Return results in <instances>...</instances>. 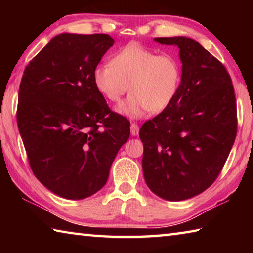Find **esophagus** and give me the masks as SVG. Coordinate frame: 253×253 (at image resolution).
Instances as JSON below:
<instances>
[{"label": "esophagus", "mask_w": 253, "mask_h": 253, "mask_svg": "<svg viewBox=\"0 0 253 253\" xmlns=\"http://www.w3.org/2000/svg\"><path fill=\"white\" fill-rule=\"evenodd\" d=\"M138 132H139L138 125H137L136 123H131L130 124V134L132 136H137V135H138Z\"/></svg>", "instance_id": "esophagus-1"}]
</instances>
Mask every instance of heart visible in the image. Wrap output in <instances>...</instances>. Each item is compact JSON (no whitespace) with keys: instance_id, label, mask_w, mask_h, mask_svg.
Here are the masks:
<instances>
[{"instance_id":"b5f03b06","label":"heart","mask_w":253,"mask_h":253,"mask_svg":"<svg viewBox=\"0 0 253 253\" xmlns=\"http://www.w3.org/2000/svg\"><path fill=\"white\" fill-rule=\"evenodd\" d=\"M92 80L97 90L113 102L121 101L129 85L131 95L117 110L124 116L140 118L172 105L181 87L182 67L174 54H157L131 42L113 55L111 63L97 65Z\"/></svg>"}]
</instances>
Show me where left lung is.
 <instances>
[{
  "label": "left lung",
  "instance_id": "left-lung-1",
  "mask_svg": "<svg viewBox=\"0 0 253 253\" xmlns=\"http://www.w3.org/2000/svg\"><path fill=\"white\" fill-rule=\"evenodd\" d=\"M154 40L179 49L182 81L172 105L140 128L143 173L153 193L183 201L219 176L237 136V102L225 67L198 41Z\"/></svg>",
  "mask_w": 253,
  "mask_h": 253
}]
</instances>
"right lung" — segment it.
I'll list each match as a JSON object with an SVG mask.
<instances>
[{
    "instance_id": "obj_1",
    "label": "right lung",
    "mask_w": 253,
    "mask_h": 253,
    "mask_svg": "<svg viewBox=\"0 0 253 253\" xmlns=\"http://www.w3.org/2000/svg\"><path fill=\"white\" fill-rule=\"evenodd\" d=\"M115 41L108 34L61 33L23 72L16 121L31 169L61 198L104 187L130 123L109 109L92 71Z\"/></svg>"
}]
</instances>
